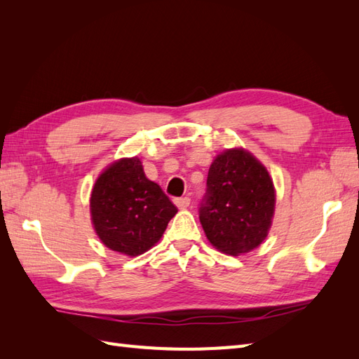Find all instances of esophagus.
I'll list each match as a JSON object with an SVG mask.
<instances>
[{"label": "esophagus", "mask_w": 359, "mask_h": 359, "mask_svg": "<svg viewBox=\"0 0 359 359\" xmlns=\"http://www.w3.org/2000/svg\"><path fill=\"white\" fill-rule=\"evenodd\" d=\"M175 205L178 206L180 210L187 208V206L190 205V198H189V196H184V198H177V199H175Z\"/></svg>", "instance_id": "esophagus-1"}]
</instances>
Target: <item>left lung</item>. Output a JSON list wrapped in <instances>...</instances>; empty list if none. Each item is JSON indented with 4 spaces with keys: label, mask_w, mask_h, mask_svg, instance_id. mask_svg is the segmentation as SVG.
I'll use <instances>...</instances> for the list:
<instances>
[{
    "label": "left lung",
    "mask_w": 359,
    "mask_h": 359,
    "mask_svg": "<svg viewBox=\"0 0 359 359\" xmlns=\"http://www.w3.org/2000/svg\"><path fill=\"white\" fill-rule=\"evenodd\" d=\"M276 191L266 168L243 148L226 149L212 161L199 220L220 252L240 256L264 243L273 223Z\"/></svg>",
    "instance_id": "obj_1"
}]
</instances>
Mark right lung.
I'll return each mask as SVG.
<instances>
[{"mask_svg":"<svg viewBox=\"0 0 359 359\" xmlns=\"http://www.w3.org/2000/svg\"><path fill=\"white\" fill-rule=\"evenodd\" d=\"M91 220L102 243L127 256L145 253L178 212L158 184L145 177L137 157L119 158L97 178Z\"/></svg>","mask_w":359,"mask_h":359,"instance_id":"add662e5","label":"right lung"}]
</instances>
